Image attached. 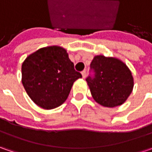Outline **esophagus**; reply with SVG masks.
<instances>
[{
	"instance_id": "esophagus-1",
	"label": "esophagus",
	"mask_w": 152,
	"mask_h": 152,
	"mask_svg": "<svg viewBox=\"0 0 152 152\" xmlns=\"http://www.w3.org/2000/svg\"><path fill=\"white\" fill-rule=\"evenodd\" d=\"M81 74H82V77H83V79H85V77H86V71H83L82 73H81Z\"/></svg>"
}]
</instances>
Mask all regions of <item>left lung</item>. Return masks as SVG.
<instances>
[{
	"instance_id": "left-lung-1",
	"label": "left lung",
	"mask_w": 152,
	"mask_h": 152,
	"mask_svg": "<svg viewBox=\"0 0 152 152\" xmlns=\"http://www.w3.org/2000/svg\"><path fill=\"white\" fill-rule=\"evenodd\" d=\"M91 67L95 77L87 78L91 96L102 107H115L124 104L134 88V78L129 67L117 57L94 56Z\"/></svg>"
}]
</instances>
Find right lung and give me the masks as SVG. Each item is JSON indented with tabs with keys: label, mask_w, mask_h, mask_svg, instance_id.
Instances as JSON below:
<instances>
[{
	"label": "right lung",
	"mask_w": 152,
	"mask_h": 152,
	"mask_svg": "<svg viewBox=\"0 0 152 152\" xmlns=\"http://www.w3.org/2000/svg\"><path fill=\"white\" fill-rule=\"evenodd\" d=\"M79 78L82 75L74 70L67 50L59 45L40 48L22 64V83L27 94L46 110L61 106Z\"/></svg>",
	"instance_id": "1"
}]
</instances>
